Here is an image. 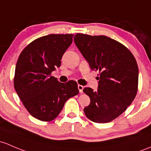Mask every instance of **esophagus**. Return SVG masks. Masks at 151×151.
I'll use <instances>...</instances> for the list:
<instances>
[{
	"mask_svg": "<svg viewBox=\"0 0 151 151\" xmlns=\"http://www.w3.org/2000/svg\"><path fill=\"white\" fill-rule=\"evenodd\" d=\"M78 89H79V91H80V93H83V89H84V86L81 85H78Z\"/></svg>",
	"mask_w": 151,
	"mask_h": 151,
	"instance_id": "obj_1",
	"label": "esophagus"
}]
</instances>
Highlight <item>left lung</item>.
Here are the masks:
<instances>
[{
  "instance_id": "obj_1",
  "label": "left lung",
  "mask_w": 151,
  "mask_h": 151,
  "mask_svg": "<svg viewBox=\"0 0 151 151\" xmlns=\"http://www.w3.org/2000/svg\"><path fill=\"white\" fill-rule=\"evenodd\" d=\"M74 40L91 69L100 72L97 91L84 88L90 98L84 112L96 123L113 121L126 111L137 95V61L127 47L106 36L78 33Z\"/></svg>"
}]
</instances>
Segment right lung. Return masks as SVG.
Returning <instances> with one entry per match:
<instances>
[{
  "label": "right lung",
  "instance_id": "1",
  "mask_svg": "<svg viewBox=\"0 0 151 151\" xmlns=\"http://www.w3.org/2000/svg\"><path fill=\"white\" fill-rule=\"evenodd\" d=\"M73 34H51L35 40L20 53L14 85L28 112L42 122L58 116L66 101L79 93L77 83L58 82L50 74L61 66L63 53L72 42Z\"/></svg>",
  "mask_w": 151,
  "mask_h": 151
}]
</instances>
